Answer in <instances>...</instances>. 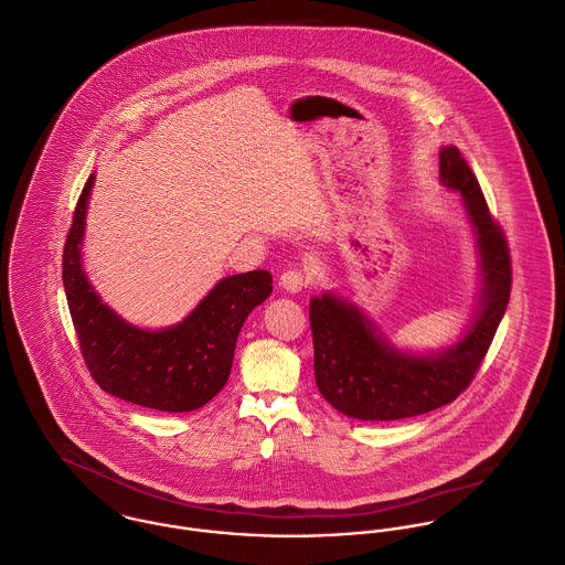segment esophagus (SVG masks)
<instances>
[{
  "instance_id": "1",
  "label": "esophagus",
  "mask_w": 565,
  "mask_h": 565,
  "mask_svg": "<svg viewBox=\"0 0 565 565\" xmlns=\"http://www.w3.org/2000/svg\"><path fill=\"white\" fill-rule=\"evenodd\" d=\"M308 284H310V279H308V275H306L301 268H290V270H286V273L279 277V286H281L286 292H301Z\"/></svg>"
}]
</instances>
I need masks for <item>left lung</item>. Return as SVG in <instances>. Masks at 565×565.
<instances>
[{
    "instance_id": "left-lung-1",
    "label": "left lung",
    "mask_w": 565,
    "mask_h": 565,
    "mask_svg": "<svg viewBox=\"0 0 565 565\" xmlns=\"http://www.w3.org/2000/svg\"><path fill=\"white\" fill-rule=\"evenodd\" d=\"M444 185L460 192L482 268L480 308L469 332L450 349L413 355L393 349L371 321L334 295L310 301L315 377L321 395L347 417L393 422L454 402L480 369L511 297V255L491 218L476 174L456 146L439 154Z\"/></svg>"
}]
</instances>
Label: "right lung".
<instances>
[{
	"label": "right lung",
	"mask_w": 565,
	"mask_h": 565,
	"mask_svg": "<svg viewBox=\"0 0 565 565\" xmlns=\"http://www.w3.org/2000/svg\"><path fill=\"white\" fill-rule=\"evenodd\" d=\"M94 174L76 203L63 250V286L83 360L98 386L115 397L163 413H190L225 386L235 340L255 306L273 292L268 270L221 279L174 328L148 332L121 321L85 277L81 242Z\"/></svg>",
	"instance_id": "1"
}]
</instances>
